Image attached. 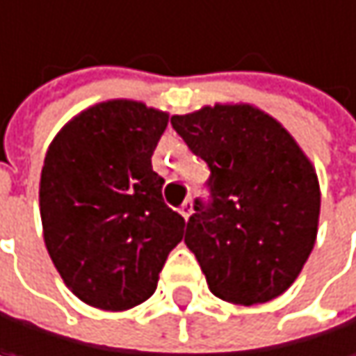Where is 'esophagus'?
<instances>
[{
    "label": "esophagus",
    "instance_id": "1",
    "mask_svg": "<svg viewBox=\"0 0 356 356\" xmlns=\"http://www.w3.org/2000/svg\"><path fill=\"white\" fill-rule=\"evenodd\" d=\"M178 211H180V216H182L184 220H188V218L193 216V203H191V201H184V203L180 205Z\"/></svg>",
    "mask_w": 356,
    "mask_h": 356
}]
</instances>
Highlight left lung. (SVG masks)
Masks as SVG:
<instances>
[{
  "label": "left lung",
  "mask_w": 356,
  "mask_h": 356,
  "mask_svg": "<svg viewBox=\"0 0 356 356\" xmlns=\"http://www.w3.org/2000/svg\"><path fill=\"white\" fill-rule=\"evenodd\" d=\"M172 126L211 170V203L195 201L184 236L209 290L247 307L277 298L317 238L321 193L311 159L249 103L203 105L172 115Z\"/></svg>",
  "instance_id": "8db88e82"
}]
</instances>
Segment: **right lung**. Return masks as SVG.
Instances as JSON below:
<instances>
[{"mask_svg":"<svg viewBox=\"0 0 356 356\" xmlns=\"http://www.w3.org/2000/svg\"><path fill=\"white\" fill-rule=\"evenodd\" d=\"M170 113L109 99L76 113L51 140L39 182L47 253L90 307L128 311L157 288L186 222L161 199L151 155Z\"/></svg>","mask_w":356,"mask_h":356,"instance_id":"1","label":"right lung"}]
</instances>
